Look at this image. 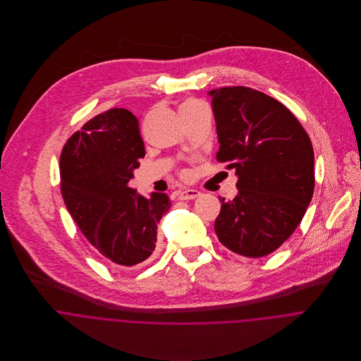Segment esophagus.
<instances>
[{
	"mask_svg": "<svg viewBox=\"0 0 361 361\" xmlns=\"http://www.w3.org/2000/svg\"><path fill=\"white\" fill-rule=\"evenodd\" d=\"M200 195L202 193L199 190H196V189H185V190H180L178 193L180 200H193V199H197Z\"/></svg>",
	"mask_w": 361,
	"mask_h": 361,
	"instance_id": "esophagus-1",
	"label": "esophagus"
}]
</instances>
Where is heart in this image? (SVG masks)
Here are the masks:
<instances>
[{
    "label": "heart",
    "mask_w": 361,
    "mask_h": 361,
    "mask_svg": "<svg viewBox=\"0 0 361 361\" xmlns=\"http://www.w3.org/2000/svg\"><path fill=\"white\" fill-rule=\"evenodd\" d=\"M204 109H208L206 104L203 103L202 100H199V99H195V97L186 99L179 105V112H180V115L185 121L189 119L193 115H197L199 112H202Z\"/></svg>",
    "instance_id": "b5f03b06"
}]
</instances>
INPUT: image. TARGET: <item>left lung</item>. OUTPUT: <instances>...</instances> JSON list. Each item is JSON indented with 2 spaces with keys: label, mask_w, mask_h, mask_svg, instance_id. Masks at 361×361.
<instances>
[{
  "label": "left lung",
  "mask_w": 361,
  "mask_h": 361,
  "mask_svg": "<svg viewBox=\"0 0 361 361\" xmlns=\"http://www.w3.org/2000/svg\"><path fill=\"white\" fill-rule=\"evenodd\" d=\"M208 94L219 142L216 161L238 175L236 197H219L215 233L233 253L264 257L289 239L311 202V140L283 104L258 90L235 86Z\"/></svg>",
  "instance_id": "left-lung-1"
}]
</instances>
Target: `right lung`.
Returning a JSON list of instances; mask_svg holds the SVG:
<instances>
[{
  "instance_id": "obj_1",
  "label": "right lung",
  "mask_w": 361,
  "mask_h": 361,
  "mask_svg": "<svg viewBox=\"0 0 361 361\" xmlns=\"http://www.w3.org/2000/svg\"><path fill=\"white\" fill-rule=\"evenodd\" d=\"M145 154L137 118L111 108L75 132L59 158L65 206L114 267H133L153 255L157 226L171 207L165 193L147 199L128 186Z\"/></svg>"
}]
</instances>
